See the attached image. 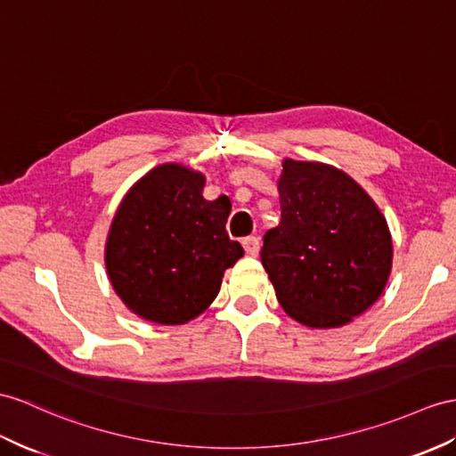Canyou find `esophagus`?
I'll return each instance as SVG.
<instances>
[{"instance_id":"obj_1","label":"esophagus","mask_w":456,"mask_h":456,"mask_svg":"<svg viewBox=\"0 0 456 456\" xmlns=\"http://www.w3.org/2000/svg\"><path fill=\"white\" fill-rule=\"evenodd\" d=\"M241 246H243V249H246L248 255H257L259 253V240L255 238V236L243 238L241 240Z\"/></svg>"}]
</instances>
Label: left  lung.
Listing matches in <instances>:
<instances>
[{
    "instance_id": "left-lung-1",
    "label": "left lung",
    "mask_w": 456,
    "mask_h": 456,
    "mask_svg": "<svg viewBox=\"0 0 456 456\" xmlns=\"http://www.w3.org/2000/svg\"><path fill=\"white\" fill-rule=\"evenodd\" d=\"M281 222L261 263L284 312L312 329L348 325L383 294L393 266L387 220L363 187L335 166L284 159Z\"/></svg>"
}]
</instances>
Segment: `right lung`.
Masks as SVG:
<instances>
[{"mask_svg":"<svg viewBox=\"0 0 456 456\" xmlns=\"http://www.w3.org/2000/svg\"><path fill=\"white\" fill-rule=\"evenodd\" d=\"M205 175L166 162L129 187L108 232L104 263L129 312L183 325L220 292L224 271L243 257L226 234L230 201L203 197Z\"/></svg>","mask_w":456,"mask_h":456,"instance_id":"1","label":"right lung"}]
</instances>
